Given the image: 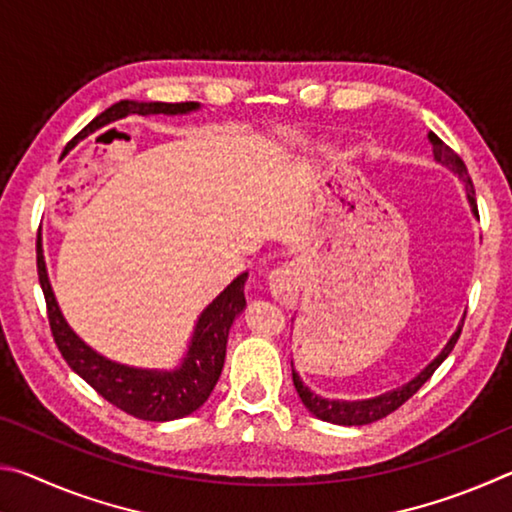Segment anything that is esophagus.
<instances>
[{
	"mask_svg": "<svg viewBox=\"0 0 512 512\" xmlns=\"http://www.w3.org/2000/svg\"><path fill=\"white\" fill-rule=\"evenodd\" d=\"M268 291L284 307H293L300 296V271L296 264H284L268 275Z\"/></svg>",
	"mask_w": 512,
	"mask_h": 512,
	"instance_id": "obj_1",
	"label": "esophagus"
}]
</instances>
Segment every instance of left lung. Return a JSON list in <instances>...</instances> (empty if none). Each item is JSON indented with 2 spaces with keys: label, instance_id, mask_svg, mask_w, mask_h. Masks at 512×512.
<instances>
[{
  "label": "left lung",
  "instance_id": "left-lung-1",
  "mask_svg": "<svg viewBox=\"0 0 512 512\" xmlns=\"http://www.w3.org/2000/svg\"><path fill=\"white\" fill-rule=\"evenodd\" d=\"M429 142L433 146V160L438 164H443L452 173H456L458 178L465 183V192H467V203H470L472 212L476 219H479V214H476V198H474V185H472V178L470 173H467L465 162L458 158V155L449 149V146L440 140L436 133H429ZM465 320V316H463ZM463 320L461 325H458L456 332L452 334V339L447 341V345L436 359H433L427 368H424L420 375H415L411 381H406V384L393 388V391H386L381 395L375 397H368V400H327V397H320L314 391H311L309 386H305V381L300 379V375L293 368V361H291V375H293V386H296V391L300 395L302 404L307 406V411L311 415H316L318 420H325V422H332V424H343V427H361V424H370V422H377L381 418H386L388 413H393L400 409V406L413 397L415 393L420 391V386L427 381L436 368L443 363L449 352L454 350V345L458 341V336H461V329H463Z\"/></svg>",
  "mask_w": 512,
  "mask_h": 512
}]
</instances>
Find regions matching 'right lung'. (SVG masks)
Returning a JSON list of instances; mask_svg holds the SVG:
<instances>
[{"mask_svg":"<svg viewBox=\"0 0 512 512\" xmlns=\"http://www.w3.org/2000/svg\"><path fill=\"white\" fill-rule=\"evenodd\" d=\"M201 108V103H162V101H119L101 112L106 124L128 115H187ZM99 119V117H97ZM97 119L92 124H97ZM38 277L47 300L49 327L54 334L63 359L76 375L88 381L103 400L115 404L128 415L151 422H169L185 418L207 402L221 377L225 361V345H228L230 327L235 318L246 309L244 284L248 273L235 277L210 305L198 316L196 327L189 339L187 352L180 366L173 370L160 368H135L124 363L110 361L97 350H92L60 311L54 289H51L42 244H38Z\"/></svg>","mask_w":512,"mask_h":512,"instance_id":"right-lung-1","label":"right lung"}]
</instances>
